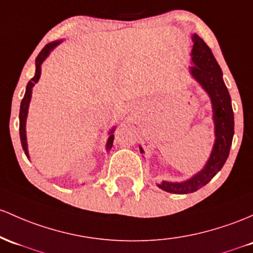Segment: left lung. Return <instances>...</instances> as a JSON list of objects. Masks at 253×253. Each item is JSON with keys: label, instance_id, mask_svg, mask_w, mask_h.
<instances>
[{"label": "left lung", "instance_id": "8db88e82", "mask_svg": "<svg viewBox=\"0 0 253 253\" xmlns=\"http://www.w3.org/2000/svg\"><path fill=\"white\" fill-rule=\"evenodd\" d=\"M192 41L193 49L191 56L193 66L190 67V72L211 99L216 138L211 155L199 173L182 182L162 181L157 185L161 190L175 194L196 192L197 190L207 185L221 170L228 158L234 134V114L232 109V102L228 90L222 79L220 66L213 57L211 50L201 37L194 35ZM140 152H143L141 148Z\"/></svg>", "mask_w": 253, "mask_h": 253}]
</instances>
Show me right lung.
I'll return each mask as SVG.
<instances>
[{"label": "right lung", "instance_id": "1", "mask_svg": "<svg viewBox=\"0 0 253 253\" xmlns=\"http://www.w3.org/2000/svg\"><path fill=\"white\" fill-rule=\"evenodd\" d=\"M62 41H56V42H52V43H49L46 44L45 46H44L43 49H42V51L40 52V55L37 56V59H36V73H35V77L32 78L31 80L29 82V84L26 86V92H25V96L23 98V101H21V104H20V113H19V119H20V125H19V132H20V140H21V145H23V149L25 151V155H26L27 157H29V150H27V141H26V118H27V113H29V104H30V101H31V95H32V87L35 86L36 83L40 80V77H41V66L42 63H43V61L48 57V55L50 54V51H51L52 49L55 48V46H57L59 44L61 43ZM114 128H112V131H110V137L108 138V141H107V151L108 150L112 149L113 146V141H114Z\"/></svg>", "mask_w": 253, "mask_h": 253}]
</instances>
